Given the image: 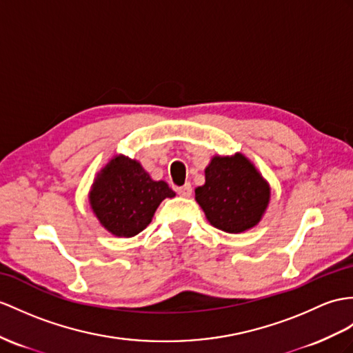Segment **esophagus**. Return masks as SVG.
<instances>
[{
  "label": "esophagus",
  "instance_id": "esophagus-1",
  "mask_svg": "<svg viewBox=\"0 0 353 353\" xmlns=\"http://www.w3.org/2000/svg\"><path fill=\"white\" fill-rule=\"evenodd\" d=\"M192 184L190 183H185L183 187H178L176 188V193L179 194V196H183V197H190L192 196Z\"/></svg>",
  "mask_w": 353,
  "mask_h": 353
}]
</instances>
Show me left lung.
I'll return each mask as SVG.
<instances>
[{
	"label": "left lung",
	"instance_id": "left-lung-1",
	"mask_svg": "<svg viewBox=\"0 0 353 353\" xmlns=\"http://www.w3.org/2000/svg\"><path fill=\"white\" fill-rule=\"evenodd\" d=\"M194 199L214 228L243 234L259 225L271 201V187L244 154H217L205 168V184L196 187Z\"/></svg>",
	"mask_w": 353,
	"mask_h": 353
}]
</instances>
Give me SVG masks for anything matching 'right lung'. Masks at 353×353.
I'll list each match as a JSON object with an SVG mask.
<instances>
[{"label":"right lung","mask_w":353,"mask_h":353,"mask_svg":"<svg viewBox=\"0 0 353 353\" xmlns=\"http://www.w3.org/2000/svg\"><path fill=\"white\" fill-rule=\"evenodd\" d=\"M174 196L168 183L154 181L139 161L118 154L97 172L88 201L109 234L132 238L150 225L161 201Z\"/></svg>","instance_id":"obj_1"}]
</instances>
